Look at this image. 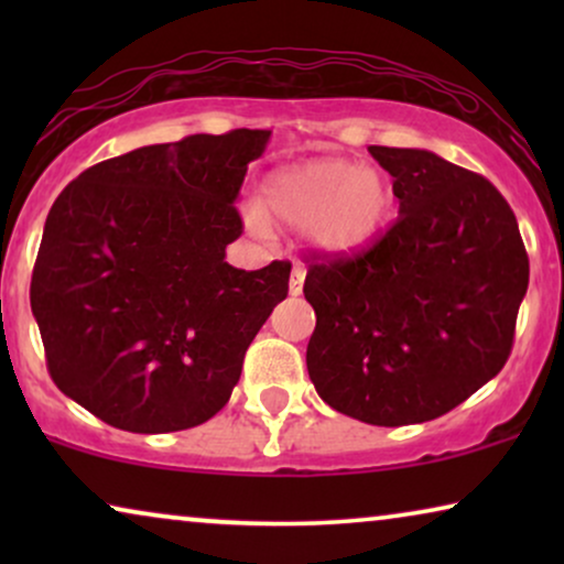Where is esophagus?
Listing matches in <instances>:
<instances>
[{
	"label": "esophagus",
	"mask_w": 564,
	"mask_h": 564,
	"mask_svg": "<svg viewBox=\"0 0 564 564\" xmlns=\"http://www.w3.org/2000/svg\"><path fill=\"white\" fill-rule=\"evenodd\" d=\"M303 284H305V269L295 264L290 274V295H300V292H303Z\"/></svg>",
	"instance_id": "1"
}]
</instances>
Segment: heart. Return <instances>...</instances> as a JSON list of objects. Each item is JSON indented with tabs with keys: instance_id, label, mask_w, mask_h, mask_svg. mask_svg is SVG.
Segmentation results:
<instances>
[{
	"instance_id": "1",
	"label": "heart",
	"mask_w": 564,
	"mask_h": 564,
	"mask_svg": "<svg viewBox=\"0 0 564 564\" xmlns=\"http://www.w3.org/2000/svg\"><path fill=\"white\" fill-rule=\"evenodd\" d=\"M261 207L282 226L307 230L321 253H351L380 234L392 213V184L375 166L315 159L284 166L264 184ZM246 223L264 234L267 219L251 207Z\"/></svg>"
}]
</instances>
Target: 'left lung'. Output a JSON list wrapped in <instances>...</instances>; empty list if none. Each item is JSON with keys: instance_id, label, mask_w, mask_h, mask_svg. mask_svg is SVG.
Here are the masks:
<instances>
[{"instance_id": "8db88e82", "label": "left lung", "mask_w": 564, "mask_h": 564, "mask_svg": "<svg viewBox=\"0 0 564 564\" xmlns=\"http://www.w3.org/2000/svg\"><path fill=\"white\" fill-rule=\"evenodd\" d=\"M398 220L351 257H313L307 375L334 411L372 426L434 421L508 361L529 257L506 197L421 149L369 145Z\"/></svg>"}]
</instances>
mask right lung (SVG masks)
Here are the masks:
<instances>
[{"label":"right lung","instance_id":"1","mask_svg":"<svg viewBox=\"0 0 564 564\" xmlns=\"http://www.w3.org/2000/svg\"><path fill=\"white\" fill-rule=\"evenodd\" d=\"M269 130L187 135L82 172L53 203L30 307L56 388L133 434L199 426L228 403L290 261H226L234 199Z\"/></svg>","mask_w":564,"mask_h":564}]
</instances>
